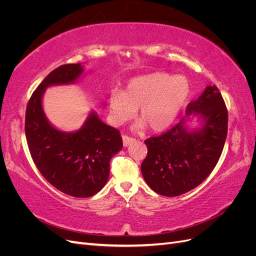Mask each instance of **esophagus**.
I'll list each match as a JSON object with an SVG mask.
<instances>
[{"label": "esophagus", "instance_id": "esophagus-1", "mask_svg": "<svg viewBox=\"0 0 256 256\" xmlns=\"http://www.w3.org/2000/svg\"><path fill=\"white\" fill-rule=\"evenodd\" d=\"M132 142H134V138H130V136H122V145H124V147L129 146Z\"/></svg>", "mask_w": 256, "mask_h": 256}]
</instances>
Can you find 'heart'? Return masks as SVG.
<instances>
[{
    "label": "heart",
    "mask_w": 256,
    "mask_h": 256,
    "mask_svg": "<svg viewBox=\"0 0 256 256\" xmlns=\"http://www.w3.org/2000/svg\"><path fill=\"white\" fill-rule=\"evenodd\" d=\"M190 94L188 80L182 76L154 72L131 79L122 92H113L109 99L114 124L132 118L136 111V129L159 132L171 126Z\"/></svg>",
    "instance_id": "heart-1"
}]
</instances>
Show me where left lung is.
Returning <instances> with one entry per match:
<instances>
[{"mask_svg": "<svg viewBox=\"0 0 256 256\" xmlns=\"http://www.w3.org/2000/svg\"><path fill=\"white\" fill-rule=\"evenodd\" d=\"M196 116L198 128L186 122ZM228 136V110L218 88L207 86L191 102L184 118L168 132L145 140L144 180L158 194L177 196L194 189L212 172Z\"/></svg>", "mask_w": 256, "mask_h": 256, "instance_id": "8db88e82", "label": "left lung"}]
</instances>
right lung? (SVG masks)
Returning <instances> with one entry per match:
<instances>
[{
	"instance_id": "obj_1",
	"label": "right lung",
	"mask_w": 256,
	"mask_h": 256,
	"mask_svg": "<svg viewBox=\"0 0 256 256\" xmlns=\"http://www.w3.org/2000/svg\"><path fill=\"white\" fill-rule=\"evenodd\" d=\"M83 72L80 63L54 69L33 92L26 113V136L34 164L53 187L74 198H90L104 187L110 160L122 148L120 131L108 126L95 111L72 132L56 128L46 116L44 90L76 83Z\"/></svg>"
}]
</instances>
